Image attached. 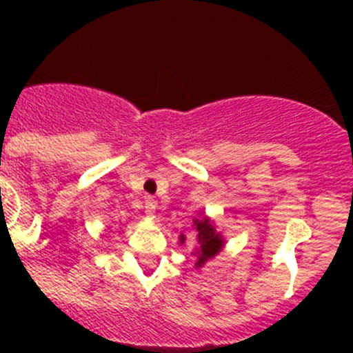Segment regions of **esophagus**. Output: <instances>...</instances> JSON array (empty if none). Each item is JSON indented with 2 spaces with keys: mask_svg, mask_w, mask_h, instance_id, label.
I'll use <instances>...</instances> for the list:
<instances>
[{
  "mask_svg": "<svg viewBox=\"0 0 353 353\" xmlns=\"http://www.w3.org/2000/svg\"><path fill=\"white\" fill-rule=\"evenodd\" d=\"M155 212H157L155 199L154 198L145 199V213H147V216H150V219H155Z\"/></svg>",
  "mask_w": 353,
  "mask_h": 353,
  "instance_id": "obj_1",
  "label": "esophagus"
}]
</instances>
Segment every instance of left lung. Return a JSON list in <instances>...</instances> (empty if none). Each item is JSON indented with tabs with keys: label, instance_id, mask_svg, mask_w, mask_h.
Returning a JSON list of instances; mask_svg holds the SVG:
<instances>
[{
	"label": "left lung",
	"instance_id": "left-lung-1",
	"mask_svg": "<svg viewBox=\"0 0 353 353\" xmlns=\"http://www.w3.org/2000/svg\"><path fill=\"white\" fill-rule=\"evenodd\" d=\"M193 227L194 230H196V236H194V248L191 254L196 258L194 268L199 270L203 268L210 259H213L216 254H220V252L223 251V248H225V237L216 230L213 220L206 215L194 216ZM186 236L181 234L179 245L186 244Z\"/></svg>",
	"mask_w": 353,
	"mask_h": 353
}]
</instances>
